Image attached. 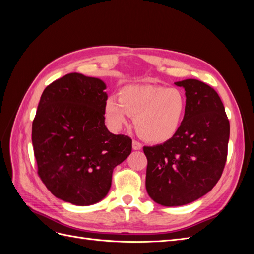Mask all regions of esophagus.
I'll return each instance as SVG.
<instances>
[{"mask_svg":"<svg viewBox=\"0 0 254 254\" xmlns=\"http://www.w3.org/2000/svg\"><path fill=\"white\" fill-rule=\"evenodd\" d=\"M142 148V144L139 141H132V149L133 150H140Z\"/></svg>","mask_w":254,"mask_h":254,"instance_id":"obj_1","label":"esophagus"}]
</instances>
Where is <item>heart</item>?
<instances>
[{
	"label": "heart",
	"instance_id": "1",
	"mask_svg": "<svg viewBox=\"0 0 254 254\" xmlns=\"http://www.w3.org/2000/svg\"><path fill=\"white\" fill-rule=\"evenodd\" d=\"M186 110L187 98L181 90L150 83L124 87L120 99L110 96L105 104V117L113 129H121L133 117L137 133L151 143L172 139Z\"/></svg>",
	"mask_w": 254,
	"mask_h": 254
}]
</instances>
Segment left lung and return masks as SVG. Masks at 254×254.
Returning <instances> with one entry per match:
<instances>
[{
	"label": "left lung",
	"mask_w": 254,
	"mask_h": 254,
	"mask_svg": "<svg viewBox=\"0 0 254 254\" xmlns=\"http://www.w3.org/2000/svg\"><path fill=\"white\" fill-rule=\"evenodd\" d=\"M186 91L187 110L177 133L144 146L146 190L164 206L193 202L215 187L227 161L230 123L217 92L197 79L175 82Z\"/></svg>",
	"instance_id": "1"
}]
</instances>
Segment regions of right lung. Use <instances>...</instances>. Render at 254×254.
I'll return each instance as SVG.
<instances>
[{
    "label": "right lung",
    "mask_w": 254,
    "mask_h": 254,
    "mask_svg": "<svg viewBox=\"0 0 254 254\" xmlns=\"http://www.w3.org/2000/svg\"><path fill=\"white\" fill-rule=\"evenodd\" d=\"M106 88L99 78L66 74L44 89L33 122L38 175L54 196L75 205L104 199L113 168L131 152V139L105 125Z\"/></svg>",
    "instance_id": "add662e5"
}]
</instances>
